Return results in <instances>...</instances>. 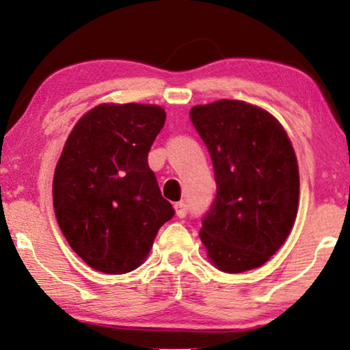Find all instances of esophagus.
Segmentation results:
<instances>
[{
	"label": "esophagus",
	"instance_id": "obj_1",
	"mask_svg": "<svg viewBox=\"0 0 350 350\" xmlns=\"http://www.w3.org/2000/svg\"><path fill=\"white\" fill-rule=\"evenodd\" d=\"M174 208H176V215H178L179 219H184V217L187 215V204L176 202L174 204Z\"/></svg>",
	"mask_w": 350,
	"mask_h": 350
}]
</instances>
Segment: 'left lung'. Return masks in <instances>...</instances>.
Instances as JSON below:
<instances>
[{
  "mask_svg": "<svg viewBox=\"0 0 350 350\" xmlns=\"http://www.w3.org/2000/svg\"><path fill=\"white\" fill-rule=\"evenodd\" d=\"M211 152L217 194L202 220L208 260L226 273L262 267L290 235L299 206V171L281 123L242 100L191 108Z\"/></svg>",
  "mask_w": 350,
  "mask_h": 350,
  "instance_id": "1",
  "label": "left lung"
}]
</instances>
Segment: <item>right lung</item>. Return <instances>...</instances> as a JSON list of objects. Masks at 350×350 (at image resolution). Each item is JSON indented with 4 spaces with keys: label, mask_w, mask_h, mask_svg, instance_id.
Listing matches in <instances>:
<instances>
[{
    "label": "right lung",
    "mask_w": 350,
    "mask_h": 350,
    "mask_svg": "<svg viewBox=\"0 0 350 350\" xmlns=\"http://www.w3.org/2000/svg\"><path fill=\"white\" fill-rule=\"evenodd\" d=\"M164 122L158 105L102 103L75 123L64 144L52 183L55 219L94 270L123 275L138 268L174 215L148 166Z\"/></svg>",
    "instance_id": "right-lung-1"
}]
</instances>
